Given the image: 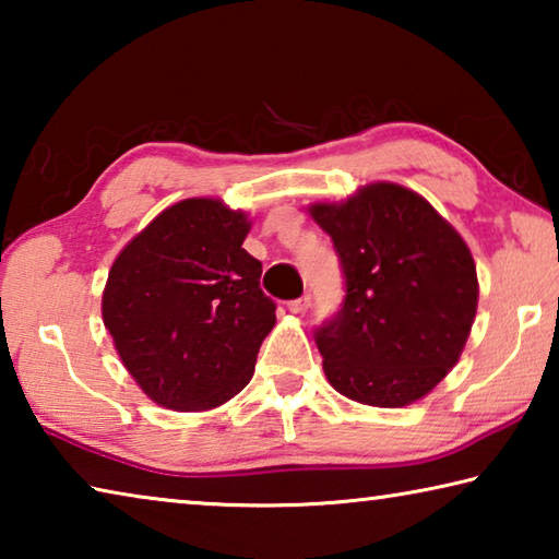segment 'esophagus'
<instances>
[{
  "label": "esophagus",
  "instance_id": "34e87169",
  "mask_svg": "<svg viewBox=\"0 0 559 559\" xmlns=\"http://www.w3.org/2000/svg\"><path fill=\"white\" fill-rule=\"evenodd\" d=\"M310 308V296L306 293V296H300V298H296V300H290L288 302V310L290 313H306V310Z\"/></svg>",
  "mask_w": 559,
  "mask_h": 559
}]
</instances>
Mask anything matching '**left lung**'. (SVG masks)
Instances as JSON below:
<instances>
[{"instance_id":"1","label":"left lung","mask_w":559,"mask_h":559,"mask_svg":"<svg viewBox=\"0 0 559 559\" xmlns=\"http://www.w3.org/2000/svg\"><path fill=\"white\" fill-rule=\"evenodd\" d=\"M308 212L345 276L343 308L316 330L328 382L384 409L421 400L459 362L476 318L466 241L424 197L392 182Z\"/></svg>"}]
</instances>
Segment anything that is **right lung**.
<instances>
[{
	"label": "right lung",
	"mask_w": 559,
	"mask_h": 559,
	"mask_svg": "<svg viewBox=\"0 0 559 559\" xmlns=\"http://www.w3.org/2000/svg\"><path fill=\"white\" fill-rule=\"evenodd\" d=\"M251 222L212 197L157 214L112 261L103 323L150 400L177 412L214 409L253 377L276 325L243 249Z\"/></svg>",
	"instance_id": "obj_1"
}]
</instances>
